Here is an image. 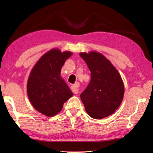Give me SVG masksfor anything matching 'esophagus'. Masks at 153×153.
<instances>
[{"label": "esophagus", "mask_w": 153, "mask_h": 153, "mask_svg": "<svg viewBox=\"0 0 153 153\" xmlns=\"http://www.w3.org/2000/svg\"><path fill=\"white\" fill-rule=\"evenodd\" d=\"M78 86H79L78 83H76V84L73 85V86L71 87V91L73 92V93H74V94H77V93H78V88H77V87H78Z\"/></svg>", "instance_id": "1"}]
</instances>
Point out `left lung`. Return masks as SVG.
Masks as SVG:
<instances>
[{
    "label": "left lung",
    "mask_w": 153,
    "mask_h": 153,
    "mask_svg": "<svg viewBox=\"0 0 153 153\" xmlns=\"http://www.w3.org/2000/svg\"><path fill=\"white\" fill-rule=\"evenodd\" d=\"M79 56L91 72V79L80 98L89 116L101 120L112 115L122 102V79L115 67L102 54L92 51L81 53Z\"/></svg>",
    "instance_id": "left-lung-1"
}]
</instances>
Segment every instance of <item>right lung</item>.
Segmentation results:
<instances>
[{
	"label": "right lung",
	"mask_w": 153,
	"mask_h": 153,
	"mask_svg": "<svg viewBox=\"0 0 153 153\" xmlns=\"http://www.w3.org/2000/svg\"><path fill=\"white\" fill-rule=\"evenodd\" d=\"M71 55V52L52 49L38 60L30 74L28 98L36 110L48 117L60 112L64 102L73 96L60 75L65 62Z\"/></svg>",
	"instance_id": "obj_1"
}]
</instances>
